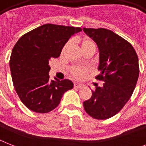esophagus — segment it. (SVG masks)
<instances>
[{
	"mask_svg": "<svg viewBox=\"0 0 146 146\" xmlns=\"http://www.w3.org/2000/svg\"><path fill=\"white\" fill-rule=\"evenodd\" d=\"M74 89H80V88H82V84H80V83H74Z\"/></svg>",
	"mask_w": 146,
	"mask_h": 146,
	"instance_id": "1",
	"label": "esophagus"
}]
</instances>
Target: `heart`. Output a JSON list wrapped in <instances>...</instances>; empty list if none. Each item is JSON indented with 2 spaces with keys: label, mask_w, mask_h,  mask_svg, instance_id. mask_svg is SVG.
I'll return each instance as SVG.
<instances>
[{
  "label": "heart",
  "mask_w": 146,
  "mask_h": 146,
  "mask_svg": "<svg viewBox=\"0 0 146 146\" xmlns=\"http://www.w3.org/2000/svg\"><path fill=\"white\" fill-rule=\"evenodd\" d=\"M80 44H81V47H82V50H86L88 48H96L95 43L91 38H89L85 37L82 38L81 41H80ZM70 45V41H69L65 44L63 49H62V53H64L66 51V50L69 48V46ZM89 69L85 66H74L70 69V73L72 76L75 79H82L84 77L85 74L88 72Z\"/></svg>",
  "instance_id": "heart-1"
}]
</instances>
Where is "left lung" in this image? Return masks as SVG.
<instances>
[{
    "mask_svg": "<svg viewBox=\"0 0 146 146\" xmlns=\"http://www.w3.org/2000/svg\"><path fill=\"white\" fill-rule=\"evenodd\" d=\"M99 49L100 74L103 86L92 91L83 102L86 112L97 120H106L119 112L133 92L139 74L138 56L129 42L104 28H83Z\"/></svg>",
    "mask_w": 146,
    "mask_h": 146,
    "instance_id": "1",
    "label": "left lung"
}]
</instances>
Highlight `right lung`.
<instances>
[{
	"label": "right lung",
	"instance_id": "right-lung-1",
	"mask_svg": "<svg viewBox=\"0 0 146 146\" xmlns=\"http://www.w3.org/2000/svg\"><path fill=\"white\" fill-rule=\"evenodd\" d=\"M81 31L80 27L44 24L17 41L10 67L15 90L27 108L50 112L58 106L64 92L73 89L70 80H50L49 60L59 57L69 38Z\"/></svg>",
	"mask_w": 146,
	"mask_h": 146
}]
</instances>
